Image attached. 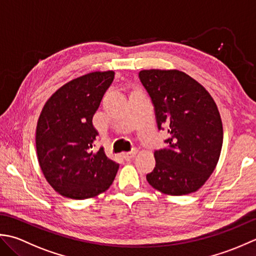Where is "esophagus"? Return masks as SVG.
<instances>
[{
	"mask_svg": "<svg viewBox=\"0 0 256 256\" xmlns=\"http://www.w3.org/2000/svg\"><path fill=\"white\" fill-rule=\"evenodd\" d=\"M134 154H136V151H129V152H124L122 154V158L124 160L128 161L130 159H132L134 157Z\"/></svg>",
	"mask_w": 256,
	"mask_h": 256,
	"instance_id": "obj_1",
	"label": "esophagus"
}]
</instances>
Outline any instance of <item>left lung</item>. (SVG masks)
Wrapping results in <instances>:
<instances>
[{
  "mask_svg": "<svg viewBox=\"0 0 256 256\" xmlns=\"http://www.w3.org/2000/svg\"><path fill=\"white\" fill-rule=\"evenodd\" d=\"M139 80L154 106L168 147L154 150L149 184L162 194L184 196L201 188L216 169L223 128L214 100L206 88L180 70H149Z\"/></svg>",
  "mask_w": 256,
  "mask_h": 256,
  "instance_id": "1",
  "label": "left lung"
}]
</instances>
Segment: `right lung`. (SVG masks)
<instances>
[{
	"instance_id": "right-lung-1",
	"label": "right lung",
	"mask_w": 256,
	"mask_h": 256,
	"mask_svg": "<svg viewBox=\"0 0 256 256\" xmlns=\"http://www.w3.org/2000/svg\"><path fill=\"white\" fill-rule=\"evenodd\" d=\"M114 72H94L62 86L46 102L36 128V151L46 180L60 194L84 200L106 191L119 164L105 150L94 152L92 117Z\"/></svg>"
}]
</instances>
